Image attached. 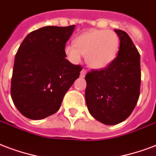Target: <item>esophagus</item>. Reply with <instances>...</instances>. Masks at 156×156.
Returning a JSON list of instances; mask_svg holds the SVG:
<instances>
[{
	"label": "esophagus",
	"mask_w": 156,
	"mask_h": 156,
	"mask_svg": "<svg viewBox=\"0 0 156 156\" xmlns=\"http://www.w3.org/2000/svg\"><path fill=\"white\" fill-rule=\"evenodd\" d=\"M86 73H87V71H86V70H85V69H83L82 71H80V77H85V75H86Z\"/></svg>",
	"instance_id": "obj_1"
}]
</instances>
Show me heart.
Wrapping results in <instances>:
<instances>
[{"instance_id": "obj_1", "label": "heart", "mask_w": 156, "mask_h": 156, "mask_svg": "<svg viewBox=\"0 0 156 156\" xmlns=\"http://www.w3.org/2000/svg\"><path fill=\"white\" fill-rule=\"evenodd\" d=\"M119 38L112 30L90 29L81 33L75 39V44L69 43L64 52L71 62H78L85 56L89 67L95 70L106 68L113 62L119 50Z\"/></svg>"}]
</instances>
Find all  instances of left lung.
I'll return each instance as SVG.
<instances>
[{
	"label": "left lung",
	"instance_id": "left-lung-1",
	"mask_svg": "<svg viewBox=\"0 0 156 156\" xmlns=\"http://www.w3.org/2000/svg\"><path fill=\"white\" fill-rule=\"evenodd\" d=\"M114 31L120 39L117 57L106 68L91 70L85 76L88 110L106 125H116L127 119L140 94V54L127 33Z\"/></svg>",
	"mask_w": 156,
	"mask_h": 156
}]
</instances>
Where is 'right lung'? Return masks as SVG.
<instances>
[{"label": "right lung", "instance_id": "obj_1", "mask_svg": "<svg viewBox=\"0 0 156 156\" xmlns=\"http://www.w3.org/2000/svg\"><path fill=\"white\" fill-rule=\"evenodd\" d=\"M45 26L27 35L15 57L10 94L24 117L39 120L57 112L82 67L66 59L64 48L75 29Z\"/></svg>", "mask_w": 156, "mask_h": 156}]
</instances>
